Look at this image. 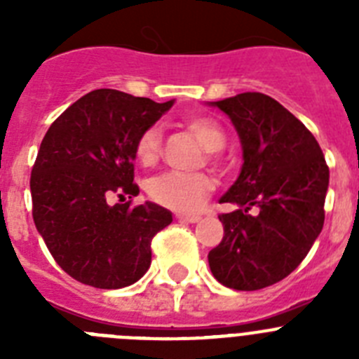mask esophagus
<instances>
[{"instance_id": "obj_1", "label": "esophagus", "mask_w": 359, "mask_h": 359, "mask_svg": "<svg viewBox=\"0 0 359 359\" xmlns=\"http://www.w3.org/2000/svg\"><path fill=\"white\" fill-rule=\"evenodd\" d=\"M177 221H185V223H198L199 215H190V214H176Z\"/></svg>"}]
</instances>
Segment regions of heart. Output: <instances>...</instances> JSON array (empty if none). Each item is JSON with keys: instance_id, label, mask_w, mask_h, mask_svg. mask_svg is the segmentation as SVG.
Returning a JSON list of instances; mask_svg holds the SVG:
<instances>
[{"instance_id": "b5f03b06", "label": "heart", "mask_w": 359, "mask_h": 359, "mask_svg": "<svg viewBox=\"0 0 359 359\" xmlns=\"http://www.w3.org/2000/svg\"><path fill=\"white\" fill-rule=\"evenodd\" d=\"M185 128L190 135L198 138L199 144L208 151V160L217 163L219 152L224 147L226 135L223 128L208 116H192L185 120ZM135 154L138 163L152 167L160 160L161 154V129L160 126H151L145 129L135 145ZM214 190V180L205 172H165L151 180L147 192L151 199L161 207L180 212H192L205 203V199Z\"/></svg>"}]
</instances>
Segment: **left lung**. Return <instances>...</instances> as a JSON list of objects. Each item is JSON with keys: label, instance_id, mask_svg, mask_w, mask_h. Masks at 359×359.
Instances as JSON below:
<instances>
[{"label": "left lung", "instance_id": "8db88e82", "mask_svg": "<svg viewBox=\"0 0 359 359\" xmlns=\"http://www.w3.org/2000/svg\"><path fill=\"white\" fill-rule=\"evenodd\" d=\"M214 106L236 126L244 163L221 198L237 210L219 214L224 236L208 264L223 286L262 290L294 271L320 236L329 167L315 136L275 98L248 91Z\"/></svg>", "mask_w": 359, "mask_h": 359}]
</instances>
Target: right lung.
<instances>
[{
	"label": "right lung",
	"instance_id": "right-lung-1",
	"mask_svg": "<svg viewBox=\"0 0 359 359\" xmlns=\"http://www.w3.org/2000/svg\"><path fill=\"white\" fill-rule=\"evenodd\" d=\"M174 100L158 104L116 90H95L44 135L32 167V215L55 262L86 286L118 290L151 266V243L172 223L154 203L133 207L135 145ZM116 195L130 201L109 205Z\"/></svg>",
	"mask_w": 359,
	"mask_h": 359
}]
</instances>
